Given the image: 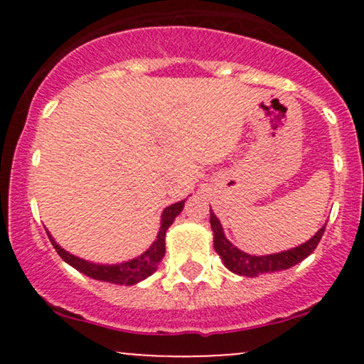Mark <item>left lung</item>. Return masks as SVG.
I'll return each instance as SVG.
<instances>
[{
  "mask_svg": "<svg viewBox=\"0 0 364 364\" xmlns=\"http://www.w3.org/2000/svg\"><path fill=\"white\" fill-rule=\"evenodd\" d=\"M212 212V208H210ZM210 228L214 231V248L219 253V257L223 258L224 265L228 267L231 272L237 275H246V277H258L260 274H270V272H279V270H286L289 267H294L296 263L304 260L306 257L315 252L316 245L320 243L321 236L325 232V225L318 229V232H315V236L311 240H308L306 243L296 246V248L286 250V252L274 253V255H248L241 252L240 248H236L228 237L224 236V229L220 225L219 219H217L214 212L210 214Z\"/></svg>",
  "mask_w": 364,
  "mask_h": 364,
  "instance_id": "obj_1",
  "label": "left lung"
}]
</instances>
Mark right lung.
I'll return each mask as SVG.
<instances>
[{"label":"right lung","mask_w":364,"mask_h":364,"mask_svg":"<svg viewBox=\"0 0 364 364\" xmlns=\"http://www.w3.org/2000/svg\"><path fill=\"white\" fill-rule=\"evenodd\" d=\"M185 202L186 200H181V202L173 203V205L164 208L161 219V229H159L157 232V240L154 241L147 252L141 253L140 257L133 258V260L116 263V265H99V263H90L83 260V258L75 257V255L63 250L61 246L53 240V236L49 235V232L48 236L49 240H51L58 255H60L66 263H70L73 269L80 270L82 274L89 275L92 279H97V281L119 284V286H123V284L124 286H132V284H136L144 281V279H147L149 275H152L157 270L159 263H161L166 253V232H168L169 225L174 223V219L181 214Z\"/></svg>","instance_id":"1"}]
</instances>
